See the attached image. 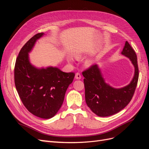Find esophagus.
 Masks as SVG:
<instances>
[{
    "mask_svg": "<svg viewBox=\"0 0 149 149\" xmlns=\"http://www.w3.org/2000/svg\"><path fill=\"white\" fill-rule=\"evenodd\" d=\"M75 78L76 79H80L81 78V74L78 72V73H76L75 74Z\"/></svg>",
    "mask_w": 149,
    "mask_h": 149,
    "instance_id": "34e87169",
    "label": "esophagus"
}]
</instances>
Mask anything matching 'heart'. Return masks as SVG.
<instances>
[{
    "mask_svg": "<svg viewBox=\"0 0 149 149\" xmlns=\"http://www.w3.org/2000/svg\"><path fill=\"white\" fill-rule=\"evenodd\" d=\"M74 56H75V57L76 58H80L81 57V55L79 53H76L75 55H74ZM68 61H70V62H72L73 61V59H72V58H71V57H68ZM91 63V60H87L86 61V63L87 65H89L90 63Z\"/></svg>",
    "mask_w": 149,
    "mask_h": 149,
    "instance_id": "b5f03b06",
    "label": "heart"
}]
</instances>
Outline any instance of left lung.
Segmentation results:
<instances>
[{
  "label": "left lung",
  "mask_w": 149,
  "mask_h": 149,
  "mask_svg": "<svg viewBox=\"0 0 149 149\" xmlns=\"http://www.w3.org/2000/svg\"><path fill=\"white\" fill-rule=\"evenodd\" d=\"M122 54L128 57L135 67L134 76L130 83L120 89L107 84L97 65H93L83 71L85 100L88 106L97 116L106 117L118 113L131 101L139 79L136 53L127 41Z\"/></svg>",
  "instance_id": "left-lung-1"
}]
</instances>
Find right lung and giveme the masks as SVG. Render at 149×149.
<instances>
[{"instance_id":"right-lung-1","label":"right lung","mask_w":149,"mask_h":149,"mask_svg":"<svg viewBox=\"0 0 149 149\" xmlns=\"http://www.w3.org/2000/svg\"><path fill=\"white\" fill-rule=\"evenodd\" d=\"M43 35L36 34L21 48L15 61L14 81L26 109L38 118L49 119L60 109L75 73H65L53 67L37 69L30 63L28 53Z\"/></svg>"}]
</instances>
